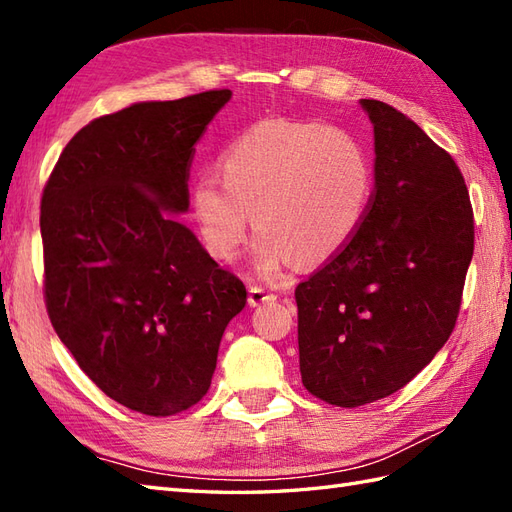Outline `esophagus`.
Returning <instances> with one entry per match:
<instances>
[{"label": "esophagus", "instance_id": "esophagus-1", "mask_svg": "<svg viewBox=\"0 0 512 512\" xmlns=\"http://www.w3.org/2000/svg\"><path fill=\"white\" fill-rule=\"evenodd\" d=\"M273 299H277L275 297V292H270L268 288H262V286H250V290H248V303L250 306H262V303H268V301H273Z\"/></svg>", "mask_w": 512, "mask_h": 512}]
</instances>
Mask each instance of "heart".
I'll return each mask as SVG.
<instances>
[{"label": "heart", "instance_id": "obj_1", "mask_svg": "<svg viewBox=\"0 0 512 512\" xmlns=\"http://www.w3.org/2000/svg\"><path fill=\"white\" fill-rule=\"evenodd\" d=\"M220 171L191 187L202 244L233 262L253 213V264L266 279L295 262L314 268L339 257L361 233L376 191L369 147L317 121L266 118L246 127L224 149Z\"/></svg>", "mask_w": 512, "mask_h": 512}]
</instances>
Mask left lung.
I'll return each mask as SVG.
<instances>
[{
	"instance_id": "8db88e82",
	"label": "left lung",
	"mask_w": 512,
	"mask_h": 512,
	"mask_svg": "<svg viewBox=\"0 0 512 512\" xmlns=\"http://www.w3.org/2000/svg\"><path fill=\"white\" fill-rule=\"evenodd\" d=\"M374 123L376 191L339 257L295 290L301 383L336 407L405 387L458 321L475 226L449 151L409 116L363 99Z\"/></svg>"
}]
</instances>
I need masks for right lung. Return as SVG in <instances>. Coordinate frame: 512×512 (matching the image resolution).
<instances>
[{"label": "right lung", "instance_id": "add662e5", "mask_svg": "<svg viewBox=\"0 0 512 512\" xmlns=\"http://www.w3.org/2000/svg\"><path fill=\"white\" fill-rule=\"evenodd\" d=\"M231 90L136 103L72 136L41 193L43 299L105 396L173 416L211 387L246 288L169 213L189 209L195 143Z\"/></svg>", "mask_w": 512, "mask_h": 512}]
</instances>
